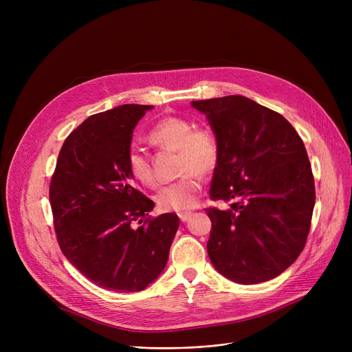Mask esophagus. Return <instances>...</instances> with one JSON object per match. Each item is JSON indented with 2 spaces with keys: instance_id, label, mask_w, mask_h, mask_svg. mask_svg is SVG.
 Listing matches in <instances>:
<instances>
[{
  "instance_id": "esophagus-1",
  "label": "esophagus",
  "mask_w": 352,
  "mask_h": 352,
  "mask_svg": "<svg viewBox=\"0 0 352 352\" xmlns=\"http://www.w3.org/2000/svg\"><path fill=\"white\" fill-rule=\"evenodd\" d=\"M191 212H181V214H178V217H179V219L182 221V223H186V221H188L190 218H191Z\"/></svg>"
}]
</instances>
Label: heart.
Segmentation results:
<instances>
[{"mask_svg": "<svg viewBox=\"0 0 352 352\" xmlns=\"http://www.w3.org/2000/svg\"><path fill=\"white\" fill-rule=\"evenodd\" d=\"M194 122L184 117H165L148 133V140L161 148L178 153L177 181L168 184L157 194V206L166 212H187L194 208L202 191L201 175L211 174L219 162L221 145L211 128H194ZM128 171L144 187H155L157 178L148 157L137 148L126 157Z\"/></svg>", "mask_w": 352, "mask_h": 352, "instance_id": "heart-1", "label": "heart"}]
</instances>
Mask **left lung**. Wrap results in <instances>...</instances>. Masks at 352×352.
<instances>
[{
  "label": "left lung",
  "instance_id": "obj_1",
  "mask_svg": "<svg viewBox=\"0 0 352 352\" xmlns=\"http://www.w3.org/2000/svg\"><path fill=\"white\" fill-rule=\"evenodd\" d=\"M221 145L206 208L212 265L238 284H258L284 272L302 252L316 186L304 142L278 113L243 96L192 101Z\"/></svg>",
  "mask_w": 352,
  "mask_h": 352
}]
</instances>
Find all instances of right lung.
I'll use <instances>...</instances> for the list:
<instances>
[{"mask_svg": "<svg viewBox=\"0 0 352 352\" xmlns=\"http://www.w3.org/2000/svg\"><path fill=\"white\" fill-rule=\"evenodd\" d=\"M153 105L125 104L88 117L65 138L50 184L57 241L89 281L137 292L162 272L179 226L177 214L153 218L128 171L133 131Z\"/></svg>", "mask_w": 352, "mask_h": 352, "instance_id": "obj_1", "label": "right lung"}]
</instances>
